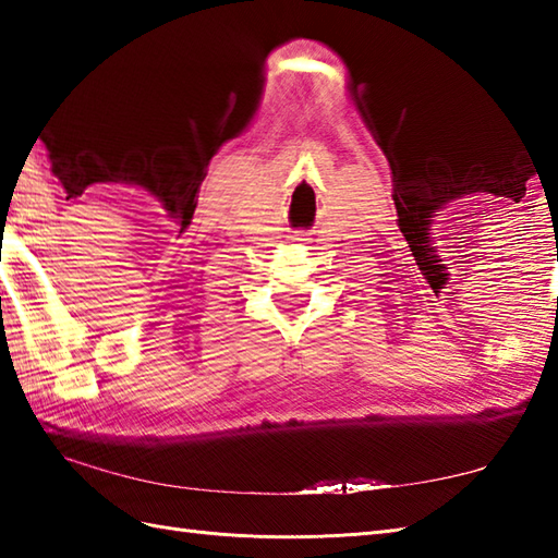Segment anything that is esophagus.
I'll return each instance as SVG.
<instances>
[{"mask_svg": "<svg viewBox=\"0 0 558 558\" xmlns=\"http://www.w3.org/2000/svg\"><path fill=\"white\" fill-rule=\"evenodd\" d=\"M294 242L302 244V242H306V236H302V234H300V236H294Z\"/></svg>", "mask_w": 558, "mask_h": 558, "instance_id": "obj_1", "label": "esophagus"}]
</instances>
